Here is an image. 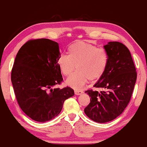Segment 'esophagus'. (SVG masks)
<instances>
[{
	"instance_id": "34e87169",
	"label": "esophagus",
	"mask_w": 147,
	"mask_h": 147,
	"mask_svg": "<svg viewBox=\"0 0 147 147\" xmlns=\"http://www.w3.org/2000/svg\"><path fill=\"white\" fill-rule=\"evenodd\" d=\"M75 94L76 95H80V94H81L83 92V91L82 90H80V89H76L75 90Z\"/></svg>"
}]
</instances>
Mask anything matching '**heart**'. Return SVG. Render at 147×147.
Listing matches in <instances>:
<instances>
[{
	"instance_id": "heart-1",
	"label": "heart",
	"mask_w": 147,
	"mask_h": 147,
	"mask_svg": "<svg viewBox=\"0 0 147 147\" xmlns=\"http://www.w3.org/2000/svg\"><path fill=\"white\" fill-rule=\"evenodd\" d=\"M68 56L61 54L57 64L63 75L68 76L77 67V71L66 80L74 89L82 87L87 81L100 78L108 66L109 56L107 51L85 42L78 41L67 48Z\"/></svg>"
}]
</instances>
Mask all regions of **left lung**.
I'll return each instance as SVG.
<instances>
[{
	"label": "left lung",
	"instance_id": "8db88e82",
	"mask_svg": "<svg viewBox=\"0 0 147 147\" xmlns=\"http://www.w3.org/2000/svg\"><path fill=\"white\" fill-rule=\"evenodd\" d=\"M105 49L109 56L108 66L94 85L102 91L87 90L90 103L84 109L88 118L98 123L116 118L127 107L137 80V71L129 49L119 42H109Z\"/></svg>",
	"mask_w": 147,
	"mask_h": 147
}]
</instances>
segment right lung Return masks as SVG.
Segmentation results:
<instances>
[{
    "instance_id": "obj_1",
    "label": "right lung",
    "mask_w": 147,
    "mask_h": 147,
    "mask_svg": "<svg viewBox=\"0 0 147 147\" xmlns=\"http://www.w3.org/2000/svg\"><path fill=\"white\" fill-rule=\"evenodd\" d=\"M60 55L57 42L37 39L26 42L16 56L11 72L13 91L22 111L35 121L55 118L64 101L74 95L70 87H55L63 81L57 64Z\"/></svg>"
}]
</instances>
